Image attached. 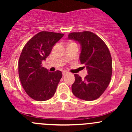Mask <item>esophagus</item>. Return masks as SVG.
<instances>
[{"label": "esophagus", "instance_id": "esophagus-1", "mask_svg": "<svg viewBox=\"0 0 132 132\" xmlns=\"http://www.w3.org/2000/svg\"><path fill=\"white\" fill-rule=\"evenodd\" d=\"M67 74H68L67 71H62V75H63V76L66 75H67Z\"/></svg>", "mask_w": 132, "mask_h": 132}]
</instances>
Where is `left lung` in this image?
<instances>
[{
  "label": "left lung",
  "mask_w": 132,
  "mask_h": 132,
  "mask_svg": "<svg viewBox=\"0 0 132 132\" xmlns=\"http://www.w3.org/2000/svg\"><path fill=\"white\" fill-rule=\"evenodd\" d=\"M68 39L80 45V61L85 65L88 73L84 79L74 75L73 94L86 101L96 100L104 93L111 79L112 62L110 51L104 41L91 32H71L68 34Z\"/></svg>",
  "instance_id": "obj_1"
}]
</instances>
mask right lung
<instances>
[{
	"label": "right lung",
	"instance_id": "obj_1",
	"mask_svg": "<svg viewBox=\"0 0 132 132\" xmlns=\"http://www.w3.org/2000/svg\"><path fill=\"white\" fill-rule=\"evenodd\" d=\"M63 34L42 31L36 34L23 47L18 61V74L27 94L36 101L51 98L56 91L62 74L50 72L42 67V61L50 55L53 46Z\"/></svg>",
	"mask_w": 132,
	"mask_h": 132
}]
</instances>
